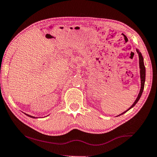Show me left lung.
<instances>
[{
    "mask_svg": "<svg viewBox=\"0 0 157 157\" xmlns=\"http://www.w3.org/2000/svg\"><path fill=\"white\" fill-rule=\"evenodd\" d=\"M136 52L138 54V56H139V66H140V82H141V86H140V92H139L138 94V96L137 97V98L136 99L135 102H134L133 104L132 105H131L130 108H129L127 110L124 111V113H122L120 114H119L117 117L118 116H120L121 114H123L124 113H126V112L128 111L130 109H131L136 105V104L138 103V101H139V99L140 98V97L142 96V94H143V89H144V86H145V65H144V61H143V55H142L141 52H139V50L138 49H136Z\"/></svg>",
    "mask_w": 157,
    "mask_h": 157,
    "instance_id": "8db88e82",
    "label": "left lung"
}]
</instances>
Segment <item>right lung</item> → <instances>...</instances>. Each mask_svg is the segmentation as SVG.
<instances>
[{
  "mask_svg": "<svg viewBox=\"0 0 157 157\" xmlns=\"http://www.w3.org/2000/svg\"><path fill=\"white\" fill-rule=\"evenodd\" d=\"M26 114V113H25ZM27 116L28 117H31V118H38V117H33V116H31V115H29V114H26Z\"/></svg>",
  "mask_w": 157,
  "mask_h": 157,
  "instance_id": "add662e5",
  "label": "right lung"
}]
</instances>
